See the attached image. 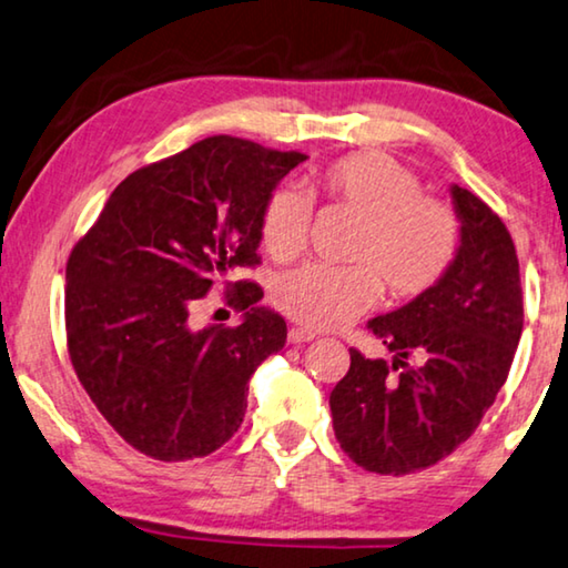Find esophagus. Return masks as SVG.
<instances>
[{"label":"esophagus","mask_w":568,"mask_h":568,"mask_svg":"<svg viewBox=\"0 0 568 568\" xmlns=\"http://www.w3.org/2000/svg\"><path fill=\"white\" fill-rule=\"evenodd\" d=\"M313 338H316V334L301 326H293L291 332H287V342L291 344H306V342H313Z\"/></svg>","instance_id":"34e87169"}]
</instances>
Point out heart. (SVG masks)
Here are the masks:
<instances>
[{
    "label": "heart",
    "mask_w": 568,
    "mask_h": 568,
    "mask_svg": "<svg viewBox=\"0 0 568 568\" xmlns=\"http://www.w3.org/2000/svg\"><path fill=\"white\" fill-rule=\"evenodd\" d=\"M311 191L359 216L349 260L357 265H303L277 277L273 301L308 328L349 324L379 295L413 301L444 281L462 244V226L448 203L423 196L420 178L379 150L352 152L313 173ZM311 199L281 185L260 214V242L273 260H293L308 242Z\"/></svg>",
    "instance_id": "b5f03b06"
}]
</instances>
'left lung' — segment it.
<instances>
[{"label": "left lung", "mask_w": 568, "mask_h": 568, "mask_svg": "<svg viewBox=\"0 0 568 568\" xmlns=\"http://www.w3.org/2000/svg\"><path fill=\"white\" fill-rule=\"evenodd\" d=\"M462 244L452 270L420 298L372 318L393 359L349 349L328 397L336 442L377 474L434 467L467 442L495 403L523 334L513 236L479 196L452 185Z\"/></svg>", "instance_id": "left-lung-1"}]
</instances>
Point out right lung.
Wrapping results in <instances>:
<instances>
[{
  "instance_id": "1",
  "label": "right lung",
  "mask_w": 568,
  "mask_h": 568,
  "mask_svg": "<svg viewBox=\"0 0 568 568\" xmlns=\"http://www.w3.org/2000/svg\"><path fill=\"white\" fill-rule=\"evenodd\" d=\"M303 152L216 134L126 175L65 265L68 354L83 390L116 434L160 462L199 459L230 442L250 377L287 336L257 306L260 214ZM234 286L245 311L230 329L190 324L211 286Z\"/></svg>"
}]
</instances>
